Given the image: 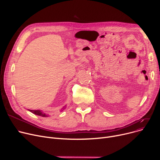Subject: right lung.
<instances>
[{
    "instance_id": "right-lung-1",
    "label": "right lung",
    "mask_w": 160,
    "mask_h": 160,
    "mask_svg": "<svg viewBox=\"0 0 160 160\" xmlns=\"http://www.w3.org/2000/svg\"><path fill=\"white\" fill-rule=\"evenodd\" d=\"M30 112L33 113V114L37 115H39V116H42V117H46L47 115H45V113H42L41 111L40 110H28Z\"/></svg>"
}]
</instances>
